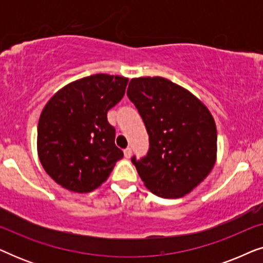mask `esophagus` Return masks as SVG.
Segmentation results:
<instances>
[{"label":"esophagus","instance_id":"34e87169","mask_svg":"<svg viewBox=\"0 0 263 263\" xmlns=\"http://www.w3.org/2000/svg\"><path fill=\"white\" fill-rule=\"evenodd\" d=\"M132 156V148L130 147H127V148L124 149V157L125 158H130Z\"/></svg>","mask_w":263,"mask_h":263}]
</instances>
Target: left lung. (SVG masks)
<instances>
[{
	"label": "left lung",
	"instance_id": "left-lung-1",
	"mask_svg": "<svg viewBox=\"0 0 263 263\" xmlns=\"http://www.w3.org/2000/svg\"><path fill=\"white\" fill-rule=\"evenodd\" d=\"M127 96L149 136L146 156L132 158L145 185L165 199L189 194L217 159V127L210 110L188 89L160 77L132 79Z\"/></svg>",
	"mask_w": 263,
	"mask_h": 263
}]
</instances>
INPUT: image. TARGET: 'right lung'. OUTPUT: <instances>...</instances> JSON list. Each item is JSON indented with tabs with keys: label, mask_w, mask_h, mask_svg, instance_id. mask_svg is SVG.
Wrapping results in <instances>:
<instances>
[{
	"label": "right lung",
	"mask_w": 263,
	"mask_h": 263,
	"mask_svg": "<svg viewBox=\"0 0 263 263\" xmlns=\"http://www.w3.org/2000/svg\"><path fill=\"white\" fill-rule=\"evenodd\" d=\"M128 79L95 74L64 86L46 103L38 123L39 160L57 184L89 193L123 158L107 111L123 98Z\"/></svg>",
	"instance_id": "1"
}]
</instances>
